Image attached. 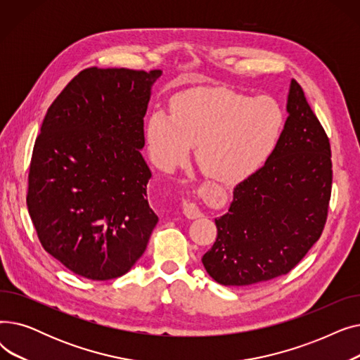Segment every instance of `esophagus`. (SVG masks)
I'll list each match as a JSON object with an SVG mask.
<instances>
[{"label": "esophagus", "instance_id": "1", "mask_svg": "<svg viewBox=\"0 0 360 360\" xmlns=\"http://www.w3.org/2000/svg\"><path fill=\"white\" fill-rule=\"evenodd\" d=\"M184 214L188 217V219H197L201 216V210L200 207L195 204V202H191V201H184Z\"/></svg>", "mask_w": 360, "mask_h": 360}]
</instances>
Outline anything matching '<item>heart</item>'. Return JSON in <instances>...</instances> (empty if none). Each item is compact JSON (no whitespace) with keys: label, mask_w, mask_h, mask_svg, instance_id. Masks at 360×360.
Masks as SVG:
<instances>
[{"label":"heart","mask_w":360,"mask_h":360,"mask_svg":"<svg viewBox=\"0 0 360 360\" xmlns=\"http://www.w3.org/2000/svg\"><path fill=\"white\" fill-rule=\"evenodd\" d=\"M281 128L283 112L271 98H250L223 87L198 89L174 98L170 115L151 113L146 144L151 160L167 172L190 158L195 146L202 172L232 184L267 160Z\"/></svg>","instance_id":"obj_1"}]
</instances>
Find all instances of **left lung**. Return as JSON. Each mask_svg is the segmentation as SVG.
<instances>
[{"label": "left lung", "instance_id": "obj_1", "mask_svg": "<svg viewBox=\"0 0 360 360\" xmlns=\"http://www.w3.org/2000/svg\"><path fill=\"white\" fill-rule=\"evenodd\" d=\"M288 118L255 174L233 188L217 239L201 261L223 286H248L289 273L323 233L331 195V148L302 87L289 84Z\"/></svg>", "mask_w": 360, "mask_h": 360}]
</instances>
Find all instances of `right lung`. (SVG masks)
Masks as SVG:
<instances>
[{
    "mask_svg": "<svg viewBox=\"0 0 360 360\" xmlns=\"http://www.w3.org/2000/svg\"><path fill=\"white\" fill-rule=\"evenodd\" d=\"M160 70H83L36 139L27 209L42 247L74 274L110 280L144 254L159 221L147 200L144 117Z\"/></svg>",
    "mask_w": 360,
    "mask_h": 360,
    "instance_id": "right-lung-1",
    "label": "right lung"
}]
</instances>
